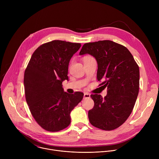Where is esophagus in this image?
Segmentation results:
<instances>
[{"label": "esophagus", "instance_id": "34e87169", "mask_svg": "<svg viewBox=\"0 0 159 159\" xmlns=\"http://www.w3.org/2000/svg\"><path fill=\"white\" fill-rule=\"evenodd\" d=\"M90 97V94H88V93H84V98H89Z\"/></svg>", "mask_w": 159, "mask_h": 159}]
</instances>
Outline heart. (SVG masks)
Listing matches in <instances>:
<instances>
[{"label": "heart", "mask_w": 159, "mask_h": 159, "mask_svg": "<svg viewBox=\"0 0 159 159\" xmlns=\"http://www.w3.org/2000/svg\"><path fill=\"white\" fill-rule=\"evenodd\" d=\"M88 57H90V56H87V57H85L84 58H88Z\"/></svg>", "instance_id": "heart-1"}]
</instances>
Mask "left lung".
<instances>
[{
	"label": "left lung",
	"mask_w": 159,
	"mask_h": 159,
	"mask_svg": "<svg viewBox=\"0 0 159 159\" xmlns=\"http://www.w3.org/2000/svg\"><path fill=\"white\" fill-rule=\"evenodd\" d=\"M93 55L97 60V78L107 87V95L91 94L94 106L88 112L92 125L103 130L123 125L133 111L139 92V66L129 51L110 40L85 43L79 53Z\"/></svg>",
	"instance_id": "left-lung-1"
}]
</instances>
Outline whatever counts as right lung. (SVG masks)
<instances>
[{
	"label": "right lung",
	"instance_id": "obj_1",
	"mask_svg": "<svg viewBox=\"0 0 159 159\" xmlns=\"http://www.w3.org/2000/svg\"><path fill=\"white\" fill-rule=\"evenodd\" d=\"M80 43L53 40L39 46L33 53L25 72V97L33 117L44 129L55 132L69 126L70 112L84 94L63 90L68 67Z\"/></svg>",
	"mask_w": 159,
	"mask_h": 159
}]
</instances>
